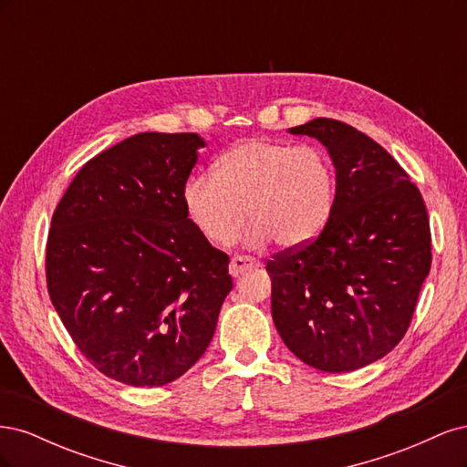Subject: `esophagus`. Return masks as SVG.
<instances>
[{
  "label": "esophagus",
  "mask_w": 467,
  "mask_h": 467,
  "mask_svg": "<svg viewBox=\"0 0 467 467\" xmlns=\"http://www.w3.org/2000/svg\"><path fill=\"white\" fill-rule=\"evenodd\" d=\"M253 266H259V261L251 259V257L237 255V257H234L232 263H230V275H232V276H239V275H244V273L247 271V268H253Z\"/></svg>",
  "instance_id": "esophagus-1"
}]
</instances>
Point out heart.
<instances>
[{
    "label": "heart",
    "instance_id": "heart-1",
    "mask_svg": "<svg viewBox=\"0 0 467 467\" xmlns=\"http://www.w3.org/2000/svg\"><path fill=\"white\" fill-rule=\"evenodd\" d=\"M189 218L212 244L242 232L249 247H300L323 232L335 206V169L319 146L247 138L225 151L214 173L192 175L182 189Z\"/></svg>",
    "mask_w": 467,
    "mask_h": 467
}]
</instances>
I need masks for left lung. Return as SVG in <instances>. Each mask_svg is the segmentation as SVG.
<instances>
[{
    "label": "left lung",
    "mask_w": 467,
    "mask_h": 467,
    "mask_svg": "<svg viewBox=\"0 0 467 467\" xmlns=\"http://www.w3.org/2000/svg\"><path fill=\"white\" fill-rule=\"evenodd\" d=\"M316 138L335 167V206L312 244L266 263L285 345L323 372L364 368L398 345L431 271L419 189L372 138L333 119L288 130Z\"/></svg>",
    "instance_id": "8db88e82"
}]
</instances>
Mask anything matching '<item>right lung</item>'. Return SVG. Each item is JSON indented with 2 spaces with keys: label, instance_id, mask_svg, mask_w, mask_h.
<instances>
[{
  "label": "right lung",
  "instance_id": "obj_1",
  "mask_svg": "<svg viewBox=\"0 0 467 467\" xmlns=\"http://www.w3.org/2000/svg\"><path fill=\"white\" fill-rule=\"evenodd\" d=\"M204 146L199 134L126 138L79 169L52 216L50 300L86 358L126 386L185 374L234 286L228 255L182 204Z\"/></svg>",
  "mask_w": 467,
  "mask_h": 467
}]
</instances>
